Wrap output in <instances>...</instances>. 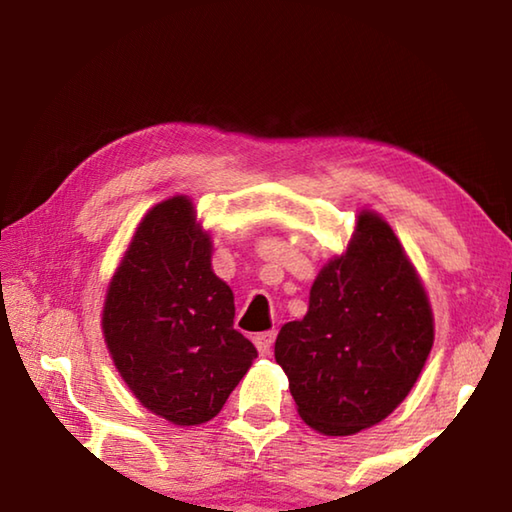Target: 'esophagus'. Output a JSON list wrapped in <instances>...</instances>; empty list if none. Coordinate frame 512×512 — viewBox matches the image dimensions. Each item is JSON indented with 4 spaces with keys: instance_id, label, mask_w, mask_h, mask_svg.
I'll use <instances>...</instances> for the list:
<instances>
[{
    "instance_id": "esophagus-1",
    "label": "esophagus",
    "mask_w": 512,
    "mask_h": 512,
    "mask_svg": "<svg viewBox=\"0 0 512 512\" xmlns=\"http://www.w3.org/2000/svg\"><path fill=\"white\" fill-rule=\"evenodd\" d=\"M253 341H255V345H257L259 354H268V352H271V348H273V343H275V332H262V334H257Z\"/></svg>"
}]
</instances>
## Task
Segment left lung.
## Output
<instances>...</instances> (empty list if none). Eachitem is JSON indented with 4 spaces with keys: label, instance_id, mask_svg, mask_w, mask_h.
<instances>
[{
    "label": "left lung",
    "instance_id": "8db88e82",
    "mask_svg": "<svg viewBox=\"0 0 512 512\" xmlns=\"http://www.w3.org/2000/svg\"><path fill=\"white\" fill-rule=\"evenodd\" d=\"M431 345L418 275L391 225L363 212L348 253L318 273L307 316L277 334L275 361L300 418L327 436H350L393 413Z\"/></svg>",
    "mask_w": 512,
    "mask_h": 512
}]
</instances>
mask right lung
<instances>
[{
	"instance_id": "right-lung-1",
	"label": "right lung",
	"mask_w": 512,
	"mask_h": 512,
	"mask_svg": "<svg viewBox=\"0 0 512 512\" xmlns=\"http://www.w3.org/2000/svg\"><path fill=\"white\" fill-rule=\"evenodd\" d=\"M103 336L146 409L173 424H203L257 357L235 329V296L212 273V244L185 196L144 216L112 277Z\"/></svg>"
}]
</instances>
